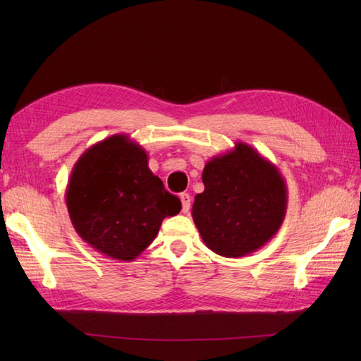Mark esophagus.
Segmentation results:
<instances>
[{
    "instance_id": "34e87169",
    "label": "esophagus",
    "mask_w": 361,
    "mask_h": 361,
    "mask_svg": "<svg viewBox=\"0 0 361 361\" xmlns=\"http://www.w3.org/2000/svg\"><path fill=\"white\" fill-rule=\"evenodd\" d=\"M180 202H181V211L188 214L190 209V195L189 194H180Z\"/></svg>"
}]
</instances>
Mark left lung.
Here are the masks:
<instances>
[{
    "instance_id": "8db88e82",
    "label": "left lung",
    "mask_w": 361,
    "mask_h": 361,
    "mask_svg": "<svg viewBox=\"0 0 361 361\" xmlns=\"http://www.w3.org/2000/svg\"><path fill=\"white\" fill-rule=\"evenodd\" d=\"M204 190L192 219L206 247L224 257H243L279 231L287 212V185L279 169L245 142L206 163Z\"/></svg>"
}]
</instances>
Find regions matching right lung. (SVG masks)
<instances>
[{
    "label": "right lung",
    "instance_id": "1",
    "mask_svg": "<svg viewBox=\"0 0 361 361\" xmlns=\"http://www.w3.org/2000/svg\"><path fill=\"white\" fill-rule=\"evenodd\" d=\"M71 224L101 255L130 262L181 209L149 169V157L127 135H113L82 153L65 192Z\"/></svg>",
    "mask_w": 361,
    "mask_h": 361
}]
</instances>
